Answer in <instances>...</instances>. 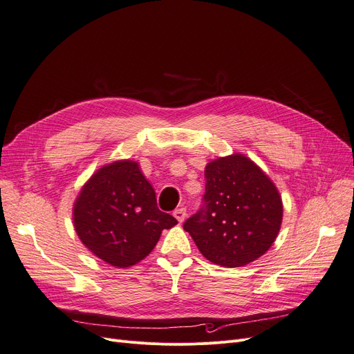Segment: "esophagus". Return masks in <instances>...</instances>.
<instances>
[{
    "mask_svg": "<svg viewBox=\"0 0 354 354\" xmlns=\"http://www.w3.org/2000/svg\"><path fill=\"white\" fill-rule=\"evenodd\" d=\"M174 216L178 219V222H183L185 218H187V209H185L183 207L175 209V211H174Z\"/></svg>",
    "mask_w": 354,
    "mask_h": 354,
    "instance_id": "obj_1",
    "label": "esophagus"
}]
</instances>
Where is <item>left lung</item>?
Listing matches in <instances>:
<instances>
[{
    "instance_id": "obj_1",
    "label": "left lung",
    "mask_w": 354,
    "mask_h": 354,
    "mask_svg": "<svg viewBox=\"0 0 354 354\" xmlns=\"http://www.w3.org/2000/svg\"><path fill=\"white\" fill-rule=\"evenodd\" d=\"M202 207L185 221L201 254L221 267H243L264 255L281 228L283 202L272 180L244 155L205 167Z\"/></svg>"
}]
</instances>
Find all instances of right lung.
<instances>
[{
    "instance_id": "add662e5",
    "label": "right lung",
    "mask_w": 354,
    "mask_h": 354,
    "mask_svg": "<svg viewBox=\"0 0 354 354\" xmlns=\"http://www.w3.org/2000/svg\"><path fill=\"white\" fill-rule=\"evenodd\" d=\"M82 243L104 263L126 268L151 254L163 230L178 221L158 208L138 162H111L82 188L73 208Z\"/></svg>"
}]
</instances>
